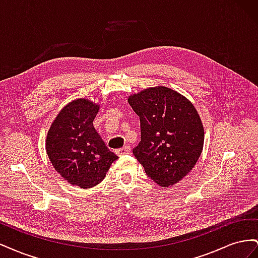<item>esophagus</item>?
Wrapping results in <instances>:
<instances>
[{
    "label": "esophagus",
    "mask_w": 258,
    "mask_h": 258,
    "mask_svg": "<svg viewBox=\"0 0 258 258\" xmlns=\"http://www.w3.org/2000/svg\"><path fill=\"white\" fill-rule=\"evenodd\" d=\"M131 152V150H130V146H128V145H126V146H123V147H121V148H119V150H117L116 151V154L119 156H123V155H127V154H129Z\"/></svg>",
    "instance_id": "1"
}]
</instances>
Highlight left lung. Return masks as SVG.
<instances>
[{
    "instance_id": "left-lung-1",
    "label": "left lung",
    "mask_w": 258,
    "mask_h": 258,
    "mask_svg": "<svg viewBox=\"0 0 258 258\" xmlns=\"http://www.w3.org/2000/svg\"><path fill=\"white\" fill-rule=\"evenodd\" d=\"M128 102L141 122V141L132 151L136 158L159 186L178 183L192 170L204 148V124L196 107L165 86L134 93Z\"/></svg>"
}]
</instances>
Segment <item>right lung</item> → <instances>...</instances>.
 Listing matches in <instances>:
<instances>
[{
    "instance_id": "add662e5",
    "label": "right lung",
    "mask_w": 258,
    "mask_h": 258,
    "mask_svg": "<svg viewBox=\"0 0 258 258\" xmlns=\"http://www.w3.org/2000/svg\"><path fill=\"white\" fill-rule=\"evenodd\" d=\"M99 108L88 99L72 101L59 112L46 138V153L52 167L70 184L84 189L103 181L118 158L93 127Z\"/></svg>"
}]
</instances>
